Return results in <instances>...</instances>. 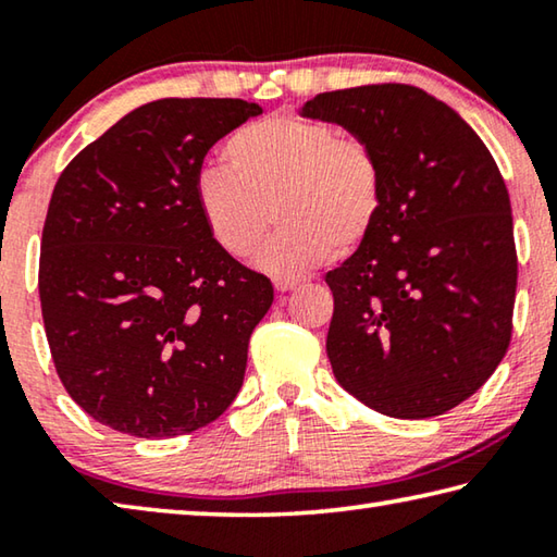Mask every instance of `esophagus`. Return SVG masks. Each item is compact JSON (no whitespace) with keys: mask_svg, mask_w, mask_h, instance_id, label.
I'll return each instance as SVG.
<instances>
[{"mask_svg":"<svg viewBox=\"0 0 557 557\" xmlns=\"http://www.w3.org/2000/svg\"><path fill=\"white\" fill-rule=\"evenodd\" d=\"M272 285H275V289H277V292H289V289H295V287L299 285V280H297V277H285V275H280V277L272 280Z\"/></svg>","mask_w":557,"mask_h":557,"instance_id":"esophagus-1","label":"esophagus"}]
</instances>
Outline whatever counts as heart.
<instances>
[{
  "label": "heart",
  "mask_w": 557,
  "mask_h": 557,
  "mask_svg": "<svg viewBox=\"0 0 557 557\" xmlns=\"http://www.w3.org/2000/svg\"><path fill=\"white\" fill-rule=\"evenodd\" d=\"M228 169L196 178V206L213 243L248 258L272 223L280 228L258 252L272 275H301L324 260L354 256L371 238L385 206L383 162L369 139L332 122L272 115L225 139Z\"/></svg>",
  "instance_id": "b5f03b06"
}]
</instances>
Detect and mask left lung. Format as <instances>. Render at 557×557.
<instances>
[{"mask_svg":"<svg viewBox=\"0 0 557 557\" xmlns=\"http://www.w3.org/2000/svg\"><path fill=\"white\" fill-rule=\"evenodd\" d=\"M299 112L369 139L385 174L373 235L324 277L336 381L391 418L457 408L511 342L518 260L492 152L449 106L400 83L319 92Z\"/></svg>","mask_w":557,"mask_h":557,"instance_id":"8db88e82","label":"left lung"}]
</instances>
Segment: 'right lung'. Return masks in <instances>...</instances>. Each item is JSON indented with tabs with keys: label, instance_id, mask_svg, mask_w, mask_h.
I'll use <instances>...</instances> for the list:
<instances>
[{
	"label": "right lung",
	"instance_id": "right-lung-1",
	"mask_svg": "<svg viewBox=\"0 0 557 557\" xmlns=\"http://www.w3.org/2000/svg\"><path fill=\"white\" fill-rule=\"evenodd\" d=\"M260 112L238 98L147 102L55 182L39 260L46 338L63 388L102 425L186 435L238 395L275 295L213 243L196 178L206 152Z\"/></svg>",
	"mask_w": 557,
	"mask_h": 557
}]
</instances>
